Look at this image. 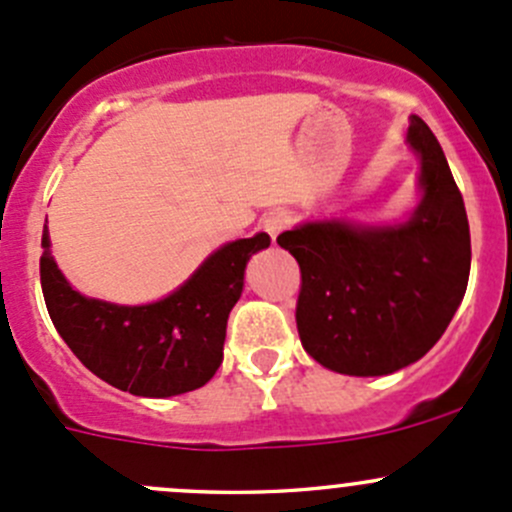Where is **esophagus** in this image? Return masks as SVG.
<instances>
[{
  "instance_id": "34e87169",
  "label": "esophagus",
  "mask_w": 512,
  "mask_h": 512,
  "mask_svg": "<svg viewBox=\"0 0 512 512\" xmlns=\"http://www.w3.org/2000/svg\"><path fill=\"white\" fill-rule=\"evenodd\" d=\"M287 225H289L287 213H280V210H277V213L265 215V220H262V227H265V232L272 237V240H275V237L280 235Z\"/></svg>"
}]
</instances>
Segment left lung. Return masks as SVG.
<instances>
[{
    "instance_id": "1",
    "label": "left lung",
    "mask_w": 512,
    "mask_h": 512,
    "mask_svg": "<svg viewBox=\"0 0 512 512\" xmlns=\"http://www.w3.org/2000/svg\"><path fill=\"white\" fill-rule=\"evenodd\" d=\"M423 198L406 223H307L277 245L299 262L304 352L349 376H384L421 359L451 324L471 275V230L441 143L411 118Z\"/></svg>"
}]
</instances>
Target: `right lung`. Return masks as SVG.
I'll list each match as a JSON object with an SVG mask.
<instances>
[{"instance_id": "add662e5", "label": "right lung", "mask_w": 512, "mask_h": 512, "mask_svg": "<svg viewBox=\"0 0 512 512\" xmlns=\"http://www.w3.org/2000/svg\"><path fill=\"white\" fill-rule=\"evenodd\" d=\"M41 247V292L71 352L106 384L133 396L165 399L205 386L223 364L227 317L242 294L247 260L270 247V235L257 232L227 242L185 285L141 307L79 294L51 257L46 227Z\"/></svg>"}]
</instances>
